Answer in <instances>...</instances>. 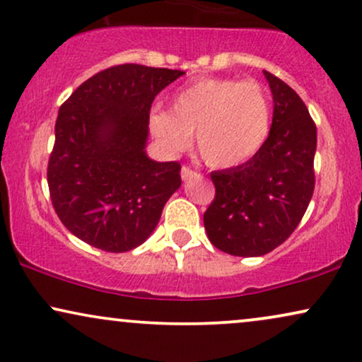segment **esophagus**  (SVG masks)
<instances>
[{
  "instance_id": "1",
  "label": "esophagus",
  "mask_w": 362,
  "mask_h": 362,
  "mask_svg": "<svg viewBox=\"0 0 362 362\" xmlns=\"http://www.w3.org/2000/svg\"><path fill=\"white\" fill-rule=\"evenodd\" d=\"M194 174H196V173H194V169H191L189 166H186V164H185V166L181 168V177H182V180H185V181L191 180V177H193Z\"/></svg>"
}]
</instances>
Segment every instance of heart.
<instances>
[{
	"label": "heart",
	"instance_id": "b5f03b06",
	"mask_svg": "<svg viewBox=\"0 0 362 362\" xmlns=\"http://www.w3.org/2000/svg\"><path fill=\"white\" fill-rule=\"evenodd\" d=\"M272 100L255 80L203 78L174 95L169 110L156 109L149 127L164 146L185 149L196 134L198 153L213 168L252 159L267 141Z\"/></svg>",
	"mask_w": 362,
	"mask_h": 362
}]
</instances>
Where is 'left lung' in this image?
I'll return each mask as SVG.
<instances>
[{"label":"left lung","instance_id":"left-lung-1","mask_svg":"<svg viewBox=\"0 0 362 362\" xmlns=\"http://www.w3.org/2000/svg\"><path fill=\"white\" fill-rule=\"evenodd\" d=\"M263 74L275 104L269 137L247 163L209 174L215 199L204 211V230L218 250L235 257H260L282 245L315 188V122L292 87Z\"/></svg>","mask_w":362,"mask_h":362}]
</instances>
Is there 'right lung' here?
Wrapping results in <instances>:
<instances>
[{
  "label": "right lung",
  "mask_w": 362,
  "mask_h": 362,
  "mask_svg": "<svg viewBox=\"0 0 362 362\" xmlns=\"http://www.w3.org/2000/svg\"><path fill=\"white\" fill-rule=\"evenodd\" d=\"M185 72L114 65L60 105L47 168L50 199L70 233L104 252L139 247L181 186L177 160L144 153L156 95Z\"/></svg>",
  "instance_id": "1"
}]
</instances>
